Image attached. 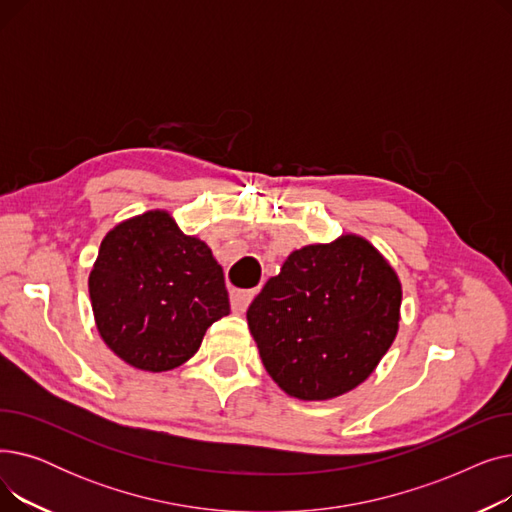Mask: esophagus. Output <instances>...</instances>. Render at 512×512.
I'll list each match as a JSON object with an SVG mask.
<instances>
[{"instance_id":"34e87169","label":"esophagus","mask_w":512,"mask_h":512,"mask_svg":"<svg viewBox=\"0 0 512 512\" xmlns=\"http://www.w3.org/2000/svg\"><path fill=\"white\" fill-rule=\"evenodd\" d=\"M255 297V290H230V305H232V311L234 313H245L249 303L253 301Z\"/></svg>"}]
</instances>
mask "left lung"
Segmentation results:
<instances>
[{
  "label": "left lung",
  "instance_id": "1",
  "mask_svg": "<svg viewBox=\"0 0 512 512\" xmlns=\"http://www.w3.org/2000/svg\"><path fill=\"white\" fill-rule=\"evenodd\" d=\"M402 290L388 261L359 236L290 253L247 311L261 361L301 400L357 388L398 332Z\"/></svg>",
  "mask_w": 512,
  "mask_h": 512
}]
</instances>
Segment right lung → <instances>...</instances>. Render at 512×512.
<instances>
[{"label": "right lung", "instance_id": "add662e5", "mask_svg": "<svg viewBox=\"0 0 512 512\" xmlns=\"http://www.w3.org/2000/svg\"><path fill=\"white\" fill-rule=\"evenodd\" d=\"M89 294L105 344L153 373L191 359L207 328L230 313L222 265L166 211H147L107 232Z\"/></svg>", "mask_w": 512, "mask_h": 512}]
</instances>
